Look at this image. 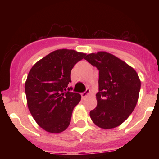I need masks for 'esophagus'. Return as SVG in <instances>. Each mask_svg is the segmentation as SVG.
Masks as SVG:
<instances>
[{
  "label": "esophagus",
  "instance_id": "esophagus-1",
  "mask_svg": "<svg viewBox=\"0 0 159 159\" xmlns=\"http://www.w3.org/2000/svg\"><path fill=\"white\" fill-rule=\"evenodd\" d=\"M90 90H88V89H87V90H86V91H84V92L81 93V96H82V98H85L86 96H88V95L90 94Z\"/></svg>",
  "mask_w": 159,
  "mask_h": 159
}]
</instances>
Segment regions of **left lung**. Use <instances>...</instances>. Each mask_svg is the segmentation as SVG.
<instances>
[{
	"instance_id": "1",
	"label": "left lung",
	"mask_w": 159,
	"mask_h": 159,
	"mask_svg": "<svg viewBox=\"0 0 159 159\" xmlns=\"http://www.w3.org/2000/svg\"><path fill=\"white\" fill-rule=\"evenodd\" d=\"M84 59L98 70L97 106L90 111L91 120L104 129L119 126L138 102L140 89L138 75L130 66L109 53H92Z\"/></svg>"
}]
</instances>
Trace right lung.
Instances as JSON below:
<instances>
[{
    "label": "right lung",
    "mask_w": 159,
    "mask_h": 159,
    "mask_svg": "<svg viewBox=\"0 0 159 159\" xmlns=\"http://www.w3.org/2000/svg\"><path fill=\"white\" fill-rule=\"evenodd\" d=\"M85 56L59 49L38 61L29 72L25 86L27 106L38 125L47 132L60 133L68 128L72 111L81 98L68 87L71 71Z\"/></svg>",
    "instance_id": "obj_1"
}]
</instances>
